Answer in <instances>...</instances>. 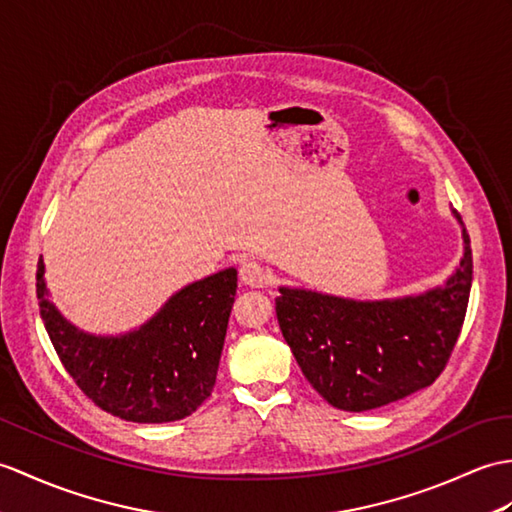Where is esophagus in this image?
Masks as SVG:
<instances>
[{
    "instance_id": "34e87169",
    "label": "esophagus",
    "mask_w": 512,
    "mask_h": 512,
    "mask_svg": "<svg viewBox=\"0 0 512 512\" xmlns=\"http://www.w3.org/2000/svg\"><path fill=\"white\" fill-rule=\"evenodd\" d=\"M240 279L246 285H251V288H264V285H268V281H270L266 268L255 259H246L240 266Z\"/></svg>"
}]
</instances>
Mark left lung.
Here are the masks:
<instances>
[{"label": "left lung", "mask_w": 512, "mask_h": 512, "mask_svg": "<svg viewBox=\"0 0 512 512\" xmlns=\"http://www.w3.org/2000/svg\"><path fill=\"white\" fill-rule=\"evenodd\" d=\"M462 237L465 253L454 275L417 296L353 301L279 288L281 334L327 403L347 412L382 408L443 373L465 323L473 279L469 235L462 231Z\"/></svg>", "instance_id": "left-lung-1"}]
</instances>
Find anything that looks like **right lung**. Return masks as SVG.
<instances>
[{
	"mask_svg": "<svg viewBox=\"0 0 512 512\" xmlns=\"http://www.w3.org/2000/svg\"><path fill=\"white\" fill-rule=\"evenodd\" d=\"M43 275L39 259L37 299L47 336L95 406L124 421L170 423L211 395L235 301V268L185 285L148 323L122 336H93L71 325L47 299Z\"/></svg>",
	"mask_w": 512,
	"mask_h": 512,
	"instance_id": "right-lung-1",
	"label": "right lung"
}]
</instances>
